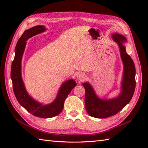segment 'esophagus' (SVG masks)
Returning <instances> with one entry per match:
<instances>
[{
    "label": "esophagus",
    "instance_id": "34e87169",
    "mask_svg": "<svg viewBox=\"0 0 148 148\" xmlns=\"http://www.w3.org/2000/svg\"><path fill=\"white\" fill-rule=\"evenodd\" d=\"M77 79L81 81H83L84 79V78H85V75H84V74H83V72H79L77 74Z\"/></svg>",
    "mask_w": 148,
    "mask_h": 148
}]
</instances>
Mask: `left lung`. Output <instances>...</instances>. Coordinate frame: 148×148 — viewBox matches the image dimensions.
I'll return each mask as SVG.
<instances>
[{"label": "left lung", "mask_w": 148, "mask_h": 148, "mask_svg": "<svg viewBox=\"0 0 148 148\" xmlns=\"http://www.w3.org/2000/svg\"><path fill=\"white\" fill-rule=\"evenodd\" d=\"M112 37L118 43L120 55L123 63V75L121 82V92L119 95L112 99H101L96 95L92 86L88 83H84L85 89V108L88 114L97 118H106L114 115L126 106L134 95L136 88V67L123 45L127 39L119 34H114Z\"/></svg>", "instance_id": "obj_1"}]
</instances>
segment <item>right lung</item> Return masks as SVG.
<instances>
[{"instance_id":"add662e5","label":"right lung","mask_w":148,"mask_h":148,"mask_svg":"<svg viewBox=\"0 0 148 148\" xmlns=\"http://www.w3.org/2000/svg\"><path fill=\"white\" fill-rule=\"evenodd\" d=\"M45 27L37 25L25 31L16 46L15 56L11 65V78L14 95L20 105L34 116L49 118L57 116L62 112L65 99L77 84L74 79L65 81L62 84L54 101L48 105H42L36 101L28 94L21 74V59L25 48L26 41L30 37L45 32Z\"/></svg>"}]
</instances>
